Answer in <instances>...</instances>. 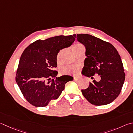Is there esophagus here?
<instances>
[{"mask_svg":"<svg viewBox=\"0 0 133 133\" xmlns=\"http://www.w3.org/2000/svg\"><path fill=\"white\" fill-rule=\"evenodd\" d=\"M74 81H78V78H77V77H74Z\"/></svg>","mask_w":133,"mask_h":133,"instance_id":"34e87169","label":"esophagus"}]
</instances>
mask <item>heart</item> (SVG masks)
Returning a JSON list of instances; mask_svg holds the SVG:
<instances>
[{
  "mask_svg": "<svg viewBox=\"0 0 133 133\" xmlns=\"http://www.w3.org/2000/svg\"><path fill=\"white\" fill-rule=\"evenodd\" d=\"M85 49L84 45L80 43H76L72 46V50L75 54L76 52L78 51L79 50ZM63 53V50H60L57 55L56 56V61L59 63L60 62V59H61L62 55ZM79 67L77 66H67L63 67L61 70L62 74H76L77 73V71L78 70Z\"/></svg>",
  "mask_w": 133,
  "mask_h": 133,
  "instance_id": "obj_1",
  "label": "heart"
}]
</instances>
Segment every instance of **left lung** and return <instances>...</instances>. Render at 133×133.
<instances>
[{"instance_id":"8db88e82","label":"left lung","mask_w":133,"mask_h":133,"mask_svg":"<svg viewBox=\"0 0 133 133\" xmlns=\"http://www.w3.org/2000/svg\"><path fill=\"white\" fill-rule=\"evenodd\" d=\"M85 47L82 74L91 77L98 74L99 81L95 79L85 90L83 96L94 105H105L112 102L120 93L125 79L123 65L119 53L111 43L90 34L73 35Z\"/></svg>"}]
</instances>
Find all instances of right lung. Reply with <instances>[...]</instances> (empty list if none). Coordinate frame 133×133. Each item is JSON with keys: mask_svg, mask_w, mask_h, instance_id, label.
Here are the masks:
<instances>
[{"mask_svg": "<svg viewBox=\"0 0 133 133\" xmlns=\"http://www.w3.org/2000/svg\"><path fill=\"white\" fill-rule=\"evenodd\" d=\"M73 35H60L45 40H37L25 48L21 55L16 80L23 95L36 107L47 106L56 99L65 84L73 80L70 76L56 77L58 72L56 56L59 52L69 48L75 41ZM54 78L51 81L50 79Z\"/></svg>", "mask_w": 133, "mask_h": 133, "instance_id": "obj_1", "label": "right lung"}]
</instances>
